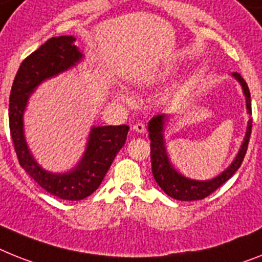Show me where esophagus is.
Returning <instances> with one entry per match:
<instances>
[{"instance_id": "esophagus-1", "label": "esophagus", "mask_w": 262, "mask_h": 262, "mask_svg": "<svg viewBox=\"0 0 262 262\" xmlns=\"http://www.w3.org/2000/svg\"><path fill=\"white\" fill-rule=\"evenodd\" d=\"M133 130H135L136 133H145V132H146V127H145L144 124L138 122V124L133 125Z\"/></svg>"}]
</instances>
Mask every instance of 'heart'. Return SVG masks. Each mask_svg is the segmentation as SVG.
Segmentation results:
<instances>
[{"label":"heart","instance_id":"b5f03b06","mask_svg":"<svg viewBox=\"0 0 262 262\" xmlns=\"http://www.w3.org/2000/svg\"><path fill=\"white\" fill-rule=\"evenodd\" d=\"M173 73H174L173 68H161V69L151 70L144 77V82L149 83V85H157V83L165 82L169 77L173 76ZM120 97L122 100H126L124 94H120Z\"/></svg>","mask_w":262,"mask_h":262}]
</instances>
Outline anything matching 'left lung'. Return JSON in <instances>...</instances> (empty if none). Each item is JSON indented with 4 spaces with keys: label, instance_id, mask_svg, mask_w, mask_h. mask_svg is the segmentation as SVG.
<instances>
[{
    "label": "left lung",
    "instance_id": "8db88e82",
    "mask_svg": "<svg viewBox=\"0 0 262 262\" xmlns=\"http://www.w3.org/2000/svg\"><path fill=\"white\" fill-rule=\"evenodd\" d=\"M232 77L241 85L243 93L245 96V104H247V113L249 114L248 120L247 132L244 136L236 157L232 164L220 173L219 176L210 180H193L185 177L177 170L170 162V158L166 150V141H165V130L166 125L170 121V116L166 114H158L151 118L148 122L149 140H150V161H151V173L155 177L158 186L164 190L169 197L180 201H195L202 200L212 194L216 189L225 184L228 180L237 172V169L241 166L243 160L247 153L248 144H249L250 133H252V106H250V92L247 82L238 73H232Z\"/></svg>",
    "mask_w": 262,
    "mask_h": 262
}]
</instances>
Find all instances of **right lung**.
<instances>
[{
	"label": "right lung",
	"mask_w": 262,
	"mask_h": 262,
	"mask_svg": "<svg viewBox=\"0 0 262 262\" xmlns=\"http://www.w3.org/2000/svg\"><path fill=\"white\" fill-rule=\"evenodd\" d=\"M76 37H52L23 61L9 98V126L19 165L43 190L61 200L86 199L104 180L114 157L126 141L129 126H92L82 157L68 172L54 173L37 162L26 142L24 114L34 90L83 61Z\"/></svg>",
	"instance_id": "obj_1"
}]
</instances>
